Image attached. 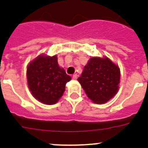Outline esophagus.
<instances>
[{
  "label": "esophagus",
  "instance_id": "obj_1",
  "mask_svg": "<svg viewBox=\"0 0 148 148\" xmlns=\"http://www.w3.org/2000/svg\"><path fill=\"white\" fill-rule=\"evenodd\" d=\"M77 78H78V75H77V74H74V75H73V79H77Z\"/></svg>",
  "mask_w": 148,
  "mask_h": 148
}]
</instances>
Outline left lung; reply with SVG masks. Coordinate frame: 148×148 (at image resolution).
Listing matches in <instances>:
<instances>
[{
    "label": "left lung",
    "instance_id": "obj_1",
    "mask_svg": "<svg viewBox=\"0 0 148 148\" xmlns=\"http://www.w3.org/2000/svg\"><path fill=\"white\" fill-rule=\"evenodd\" d=\"M89 99L104 104L116 94L120 82L119 68L108 58L93 57L78 78Z\"/></svg>",
    "mask_w": 148,
    "mask_h": 148
}]
</instances>
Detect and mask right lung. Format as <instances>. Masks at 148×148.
<instances>
[{
    "mask_svg": "<svg viewBox=\"0 0 148 148\" xmlns=\"http://www.w3.org/2000/svg\"><path fill=\"white\" fill-rule=\"evenodd\" d=\"M28 86L35 99L46 104H54L62 96L71 77L58 64L57 56H39L29 63L27 70Z\"/></svg>",
    "mask_w": 148,
    "mask_h": 148,
    "instance_id": "add662e5",
    "label": "right lung"
}]
</instances>
